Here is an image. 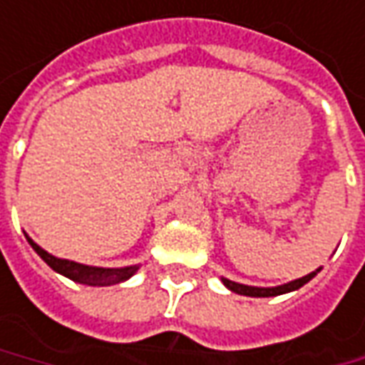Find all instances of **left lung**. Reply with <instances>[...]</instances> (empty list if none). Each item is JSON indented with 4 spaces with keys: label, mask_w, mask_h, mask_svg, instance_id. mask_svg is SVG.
<instances>
[{
    "label": "left lung",
    "mask_w": 365,
    "mask_h": 365,
    "mask_svg": "<svg viewBox=\"0 0 365 365\" xmlns=\"http://www.w3.org/2000/svg\"><path fill=\"white\" fill-rule=\"evenodd\" d=\"M321 270V267L317 270H313V272H309L305 277H301V279H295V281H291V283H284L279 284V287H250V284H242V283H234L230 279H224L222 277V283L226 289H230L232 293H238V295H246V297H277V295H284V293H291V291H297V289H301L303 284H307L317 272Z\"/></svg>",
    "instance_id": "1"
}]
</instances>
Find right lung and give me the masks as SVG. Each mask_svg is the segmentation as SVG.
Masks as SVG:
<instances>
[{
  "instance_id": "add662e5",
  "label": "right lung",
  "mask_w": 365,
  "mask_h": 365,
  "mask_svg": "<svg viewBox=\"0 0 365 365\" xmlns=\"http://www.w3.org/2000/svg\"><path fill=\"white\" fill-rule=\"evenodd\" d=\"M28 242L34 250L38 252V257L44 260L46 264L52 270H56L58 274L66 277L74 283L86 284V287H110V284L125 283L127 279H131L133 274L139 270V264L133 267H120V269H103V267H88V264H81L74 260H66V258H58L50 252H46L42 246H38L30 236H26Z\"/></svg>"
}]
</instances>
